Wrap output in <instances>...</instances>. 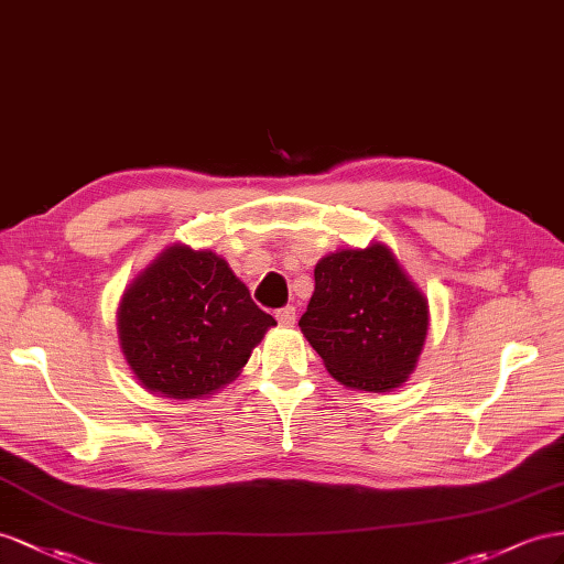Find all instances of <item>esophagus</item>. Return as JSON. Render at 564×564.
Listing matches in <instances>:
<instances>
[{
	"label": "esophagus",
	"instance_id": "34e87169",
	"mask_svg": "<svg viewBox=\"0 0 564 564\" xmlns=\"http://www.w3.org/2000/svg\"><path fill=\"white\" fill-rule=\"evenodd\" d=\"M276 322H279L281 326H293V324H295V307L288 305V307L276 310Z\"/></svg>",
	"mask_w": 564,
	"mask_h": 564
}]
</instances>
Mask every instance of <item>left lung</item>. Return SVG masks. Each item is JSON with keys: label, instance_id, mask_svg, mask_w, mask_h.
I'll return each mask as SVG.
<instances>
[{"label": "left lung", "instance_id": "8db88e82", "mask_svg": "<svg viewBox=\"0 0 564 564\" xmlns=\"http://www.w3.org/2000/svg\"><path fill=\"white\" fill-rule=\"evenodd\" d=\"M300 328L328 373L357 391L386 393L410 377L429 328L426 297L381 242L340 250L314 269Z\"/></svg>", "mask_w": 564, "mask_h": 564}]
</instances>
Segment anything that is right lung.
<instances>
[{"label":"right lung","mask_w":564,"mask_h":564,"mask_svg":"<svg viewBox=\"0 0 564 564\" xmlns=\"http://www.w3.org/2000/svg\"><path fill=\"white\" fill-rule=\"evenodd\" d=\"M273 324L226 259L185 245L162 252L119 310L121 348L138 381L176 400L228 383Z\"/></svg>","instance_id":"obj_1"}]
</instances>
